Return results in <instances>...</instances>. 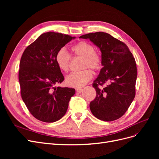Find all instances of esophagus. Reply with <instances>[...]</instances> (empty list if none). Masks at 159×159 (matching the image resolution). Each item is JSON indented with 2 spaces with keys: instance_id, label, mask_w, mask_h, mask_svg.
<instances>
[{
  "instance_id": "1",
  "label": "esophagus",
  "mask_w": 159,
  "mask_h": 159,
  "mask_svg": "<svg viewBox=\"0 0 159 159\" xmlns=\"http://www.w3.org/2000/svg\"><path fill=\"white\" fill-rule=\"evenodd\" d=\"M75 90H76V91H77V92H78V93H81V92H82V91H83V89L82 88H76L75 89Z\"/></svg>"
}]
</instances>
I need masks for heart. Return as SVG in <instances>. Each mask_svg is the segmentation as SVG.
I'll return each instance as SVG.
<instances>
[{"mask_svg":"<svg viewBox=\"0 0 159 159\" xmlns=\"http://www.w3.org/2000/svg\"><path fill=\"white\" fill-rule=\"evenodd\" d=\"M71 51L74 55L83 57L82 68H90L93 70H98L102 66V59L95 48L90 43L81 41L72 46ZM70 55L64 48H60L56 55V62L59 69L66 72L69 69ZM93 72L89 69H85L80 71L71 72L66 76V84L73 88H81L92 78Z\"/></svg>","mask_w":159,"mask_h":159,"instance_id":"b5f03b06","label":"heart"}]
</instances>
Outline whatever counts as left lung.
Masks as SVG:
<instances>
[{
    "mask_svg": "<svg viewBox=\"0 0 159 159\" xmlns=\"http://www.w3.org/2000/svg\"><path fill=\"white\" fill-rule=\"evenodd\" d=\"M80 38L89 39L102 52L103 68L93 84L96 97L89 104L91 111L102 121H115L127 111L135 96V60L125 44L107 33H89ZM104 83L105 88L98 87Z\"/></svg>",
    "mask_w": 159,
    "mask_h": 159,
    "instance_id": "1",
    "label": "left lung"
}]
</instances>
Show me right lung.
Segmentation results:
<instances>
[{
  "mask_svg": "<svg viewBox=\"0 0 159 159\" xmlns=\"http://www.w3.org/2000/svg\"><path fill=\"white\" fill-rule=\"evenodd\" d=\"M75 38L61 33L46 32L23 52L18 74L22 99L30 113L41 121L60 120L75 93L74 88L56 86L64 80L56 62V53Z\"/></svg>",
  "mask_w": 159,
  "mask_h": 159,
  "instance_id": "right-lung-1",
  "label": "right lung"
}]
</instances>
